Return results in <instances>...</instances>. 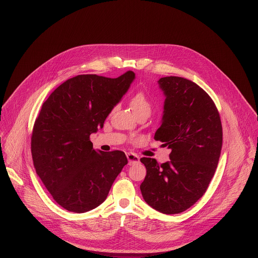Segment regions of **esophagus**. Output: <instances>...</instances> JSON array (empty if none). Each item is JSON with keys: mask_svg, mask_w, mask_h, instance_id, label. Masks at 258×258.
Wrapping results in <instances>:
<instances>
[{"mask_svg": "<svg viewBox=\"0 0 258 258\" xmlns=\"http://www.w3.org/2000/svg\"><path fill=\"white\" fill-rule=\"evenodd\" d=\"M126 157H127V160H128V164L132 165V164H135V163H138L140 161V157L135 154V153H127L126 154Z\"/></svg>", "mask_w": 258, "mask_h": 258, "instance_id": "1", "label": "esophagus"}]
</instances>
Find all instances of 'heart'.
Segmentation results:
<instances>
[{
  "instance_id": "1",
  "label": "heart",
  "mask_w": 258,
  "mask_h": 258,
  "mask_svg": "<svg viewBox=\"0 0 258 258\" xmlns=\"http://www.w3.org/2000/svg\"><path fill=\"white\" fill-rule=\"evenodd\" d=\"M130 104L136 115L142 112H148V113L151 112V104L144 92L136 93L131 98Z\"/></svg>"
}]
</instances>
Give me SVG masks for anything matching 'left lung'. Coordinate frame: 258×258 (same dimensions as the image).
I'll list each match as a JSON object with an SVG mask.
<instances>
[{"label": "left lung", "mask_w": 258, "mask_h": 258, "mask_svg": "<svg viewBox=\"0 0 258 258\" xmlns=\"http://www.w3.org/2000/svg\"><path fill=\"white\" fill-rule=\"evenodd\" d=\"M158 85L165 100L154 139L171 149L170 160L159 164L154 158H141L147 174L140 189L152 208L175 214L206 192L222 151L223 127L214 102L195 83L165 77Z\"/></svg>", "instance_id": "obj_1"}]
</instances>
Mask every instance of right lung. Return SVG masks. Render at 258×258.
I'll return each mask as SVG.
<instances>
[{
	"mask_svg": "<svg viewBox=\"0 0 258 258\" xmlns=\"http://www.w3.org/2000/svg\"><path fill=\"white\" fill-rule=\"evenodd\" d=\"M135 80L82 75L61 84L44 102L31 136L36 173L53 199L68 211L84 213L102 204L127 164L122 151L95 150L90 136L119 103Z\"/></svg>",
	"mask_w": 258,
	"mask_h": 258,
	"instance_id": "right-lung-1",
	"label": "right lung"
}]
</instances>
